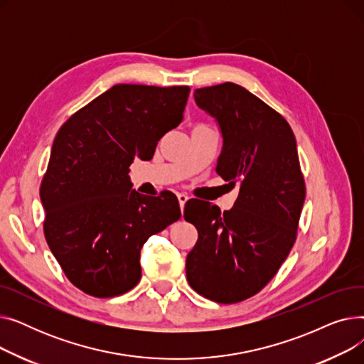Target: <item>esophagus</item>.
Segmentation results:
<instances>
[{
    "label": "esophagus",
    "mask_w": 364,
    "mask_h": 364,
    "mask_svg": "<svg viewBox=\"0 0 364 364\" xmlns=\"http://www.w3.org/2000/svg\"><path fill=\"white\" fill-rule=\"evenodd\" d=\"M177 198H178V202H180V208H181V211H183V208H184L186 202L188 200V196H187V195H184V193H178V195H177Z\"/></svg>",
    "instance_id": "34e87169"
}]
</instances>
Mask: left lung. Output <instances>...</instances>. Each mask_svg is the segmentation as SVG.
<instances>
[{"label":"left lung","mask_w":364,"mask_h":364,"mask_svg":"<svg viewBox=\"0 0 364 364\" xmlns=\"http://www.w3.org/2000/svg\"><path fill=\"white\" fill-rule=\"evenodd\" d=\"M195 100L220 125L223 150L215 171L239 186V196L223 214L209 202L186 203L184 218L199 233L186 274L199 295L235 304L258 294L288 258L305 183L292 128L273 107L233 82L198 88Z\"/></svg>","instance_id":"obj_1"}]
</instances>
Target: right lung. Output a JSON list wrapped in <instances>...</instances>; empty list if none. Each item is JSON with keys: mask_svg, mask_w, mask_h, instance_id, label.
I'll return each instance as SVG.
<instances>
[{"mask_svg": "<svg viewBox=\"0 0 364 364\" xmlns=\"http://www.w3.org/2000/svg\"><path fill=\"white\" fill-rule=\"evenodd\" d=\"M188 92L187 85H113L57 132L40 188L44 236L66 277L87 295L131 291L141 277L146 240L180 220L174 193L140 195L128 172L178 127Z\"/></svg>", "mask_w": 364, "mask_h": 364, "instance_id": "1", "label": "right lung"}]
</instances>
